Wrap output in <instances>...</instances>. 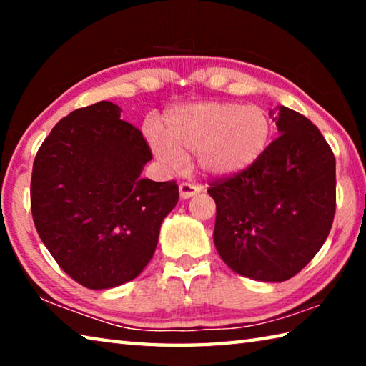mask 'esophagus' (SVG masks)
Wrapping results in <instances>:
<instances>
[{
    "instance_id": "obj_1",
    "label": "esophagus",
    "mask_w": 366,
    "mask_h": 366,
    "mask_svg": "<svg viewBox=\"0 0 366 366\" xmlns=\"http://www.w3.org/2000/svg\"><path fill=\"white\" fill-rule=\"evenodd\" d=\"M197 194H200V187H198V185L187 184V182L179 185V195H181L182 200H187V198H192Z\"/></svg>"
}]
</instances>
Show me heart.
Here are the masks:
<instances>
[{
  "mask_svg": "<svg viewBox=\"0 0 366 366\" xmlns=\"http://www.w3.org/2000/svg\"><path fill=\"white\" fill-rule=\"evenodd\" d=\"M271 137V121L255 104L202 102L169 109L161 134L148 131L152 150L171 169L194 153L202 176L229 179L242 174L262 158Z\"/></svg>",
  "mask_w": 366,
  "mask_h": 366,
  "instance_id": "heart-1",
  "label": "heart"
}]
</instances>
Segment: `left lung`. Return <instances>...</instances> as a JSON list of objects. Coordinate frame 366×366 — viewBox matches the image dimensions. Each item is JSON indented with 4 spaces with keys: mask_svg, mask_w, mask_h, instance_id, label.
Here are the masks:
<instances>
[{
    "mask_svg": "<svg viewBox=\"0 0 366 366\" xmlns=\"http://www.w3.org/2000/svg\"><path fill=\"white\" fill-rule=\"evenodd\" d=\"M280 137L242 174L216 181L213 240L240 276L282 282L323 247L336 212V159L318 127L294 109L269 111Z\"/></svg>",
    "mask_w": 366,
    "mask_h": 366,
    "instance_id": "left-lung-1",
    "label": "left lung"
}]
</instances>
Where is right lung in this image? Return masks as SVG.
Returning <instances> with one entry per match:
<instances>
[{
  "mask_svg": "<svg viewBox=\"0 0 366 366\" xmlns=\"http://www.w3.org/2000/svg\"><path fill=\"white\" fill-rule=\"evenodd\" d=\"M121 111L98 102L61 119L36 153L30 184L41 242L61 269L95 290L145 269L179 200L174 181L140 177L152 152Z\"/></svg>",
  "mask_w": 366,
  "mask_h": 366,
  "instance_id": "add662e5",
  "label": "right lung"
}]
</instances>
